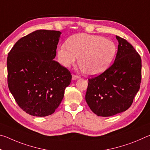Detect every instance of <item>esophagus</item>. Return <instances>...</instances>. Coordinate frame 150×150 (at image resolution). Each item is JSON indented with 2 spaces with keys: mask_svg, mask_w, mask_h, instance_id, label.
I'll list each match as a JSON object with an SVG mask.
<instances>
[{
  "mask_svg": "<svg viewBox=\"0 0 150 150\" xmlns=\"http://www.w3.org/2000/svg\"><path fill=\"white\" fill-rule=\"evenodd\" d=\"M80 78V77L79 76H78V75H73V76H72V79L73 80H77V79H79Z\"/></svg>",
  "mask_w": 150,
  "mask_h": 150,
  "instance_id": "34e87169",
  "label": "esophagus"
}]
</instances>
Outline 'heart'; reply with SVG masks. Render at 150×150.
<instances>
[{
	"label": "heart",
	"mask_w": 150,
	"mask_h": 150,
	"mask_svg": "<svg viewBox=\"0 0 150 150\" xmlns=\"http://www.w3.org/2000/svg\"><path fill=\"white\" fill-rule=\"evenodd\" d=\"M117 52L116 44L100 35L80 33L73 35L57 50L59 62L70 67L79 59L83 73L99 75L110 67Z\"/></svg>",
	"instance_id": "1"
}]
</instances>
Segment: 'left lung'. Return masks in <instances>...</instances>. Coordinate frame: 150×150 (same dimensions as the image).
Segmentation results:
<instances>
[{"mask_svg": "<svg viewBox=\"0 0 150 150\" xmlns=\"http://www.w3.org/2000/svg\"><path fill=\"white\" fill-rule=\"evenodd\" d=\"M118 52L115 62L97 77L88 79L85 100L98 116H111L130 108L138 92L142 60L130 43L116 35Z\"/></svg>", "mask_w": 150, "mask_h": 150, "instance_id": "left-lung-1", "label": "left lung"}]
</instances>
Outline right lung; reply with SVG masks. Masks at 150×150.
<instances>
[{
  "label": "right lung",
  "mask_w": 150,
  "mask_h": 150,
  "mask_svg": "<svg viewBox=\"0 0 150 150\" xmlns=\"http://www.w3.org/2000/svg\"><path fill=\"white\" fill-rule=\"evenodd\" d=\"M62 32L38 30L20 38L7 57L8 85L18 105L34 116L54 112L69 85V71L54 60Z\"/></svg>",
  "instance_id": "obj_1"
}]
</instances>
